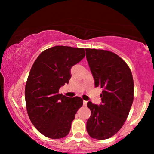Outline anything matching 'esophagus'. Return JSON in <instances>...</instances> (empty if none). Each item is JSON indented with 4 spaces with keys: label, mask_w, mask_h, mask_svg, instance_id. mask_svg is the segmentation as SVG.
Wrapping results in <instances>:
<instances>
[{
    "label": "esophagus",
    "mask_w": 154,
    "mask_h": 154,
    "mask_svg": "<svg viewBox=\"0 0 154 154\" xmlns=\"http://www.w3.org/2000/svg\"><path fill=\"white\" fill-rule=\"evenodd\" d=\"M88 101L87 100H83V106H86Z\"/></svg>",
    "instance_id": "esophagus-1"
}]
</instances>
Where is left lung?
Instances as JSON below:
<instances>
[{
    "mask_svg": "<svg viewBox=\"0 0 154 154\" xmlns=\"http://www.w3.org/2000/svg\"><path fill=\"white\" fill-rule=\"evenodd\" d=\"M86 58L96 87L103 90L102 103L88 102L91 116L86 129L90 136L98 140L109 139L123 126L134 99V82L130 68L113 52L85 49Z\"/></svg>",
    "mask_w": 154,
    "mask_h": 154,
    "instance_id": "8db88e82",
    "label": "left lung"
}]
</instances>
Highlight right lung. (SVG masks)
Wrapping results in <instances>:
<instances>
[{
  "label": "right lung",
  "instance_id": "1",
  "mask_svg": "<svg viewBox=\"0 0 154 154\" xmlns=\"http://www.w3.org/2000/svg\"><path fill=\"white\" fill-rule=\"evenodd\" d=\"M85 56L83 48L58 45L43 51L34 62L26 83V105L31 122L44 136L57 139L69 133L83 100L58 92L69 83L72 66Z\"/></svg>",
  "mask_w": 154,
  "mask_h": 154
}]
</instances>
